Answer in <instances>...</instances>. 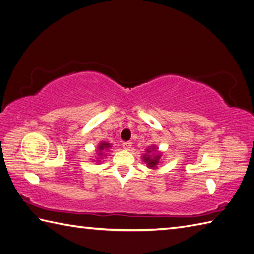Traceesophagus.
Wrapping results in <instances>:
<instances>
[{"mask_svg": "<svg viewBox=\"0 0 254 254\" xmlns=\"http://www.w3.org/2000/svg\"><path fill=\"white\" fill-rule=\"evenodd\" d=\"M122 147L126 150H130L132 147V143L131 142H124L122 143Z\"/></svg>", "mask_w": 254, "mask_h": 254, "instance_id": "esophagus-1", "label": "esophagus"}]
</instances>
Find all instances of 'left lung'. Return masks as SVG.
I'll use <instances>...</instances> for the list:
<instances>
[{
    "label": "left lung",
    "instance_id": "left-lung-1",
    "mask_svg": "<svg viewBox=\"0 0 254 254\" xmlns=\"http://www.w3.org/2000/svg\"><path fill=\"white\" fill-rule=\"evenodd\" d=\"M145 152H146V154L142 156L144 163H146V166L150 169H157L161 156H163L161 152L158 150V147H156L155 145H152Z\"/></svg>",
    "mask_w": 254,
    "mask_h": 254
}]
</instances>
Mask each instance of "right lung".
Instances as JSON below:
<instances>
[{"mask_svg":"<svg viewBox=\"0 0 254 254\" xmlns=\"http://www.w3.org/2000/svg\"><path fill=\"white\" fill-rule=\"evenodd\" d=\"M110 147H111V144L110 143H106V142H101L98 145V147H97V156H98V157H97L96 159H94V160H96V163H100L102 156H107L105 153Z\"/></svg>","mask_w":254,"mask_h":254,"instance_id":"right-lung-1","label":"right lung"}]
</instances>
